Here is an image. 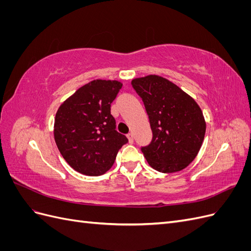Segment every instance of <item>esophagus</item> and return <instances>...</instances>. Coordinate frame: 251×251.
Masks as SVG:
<instances>
[{
  "label": "esophagus",
  "mask_w": 251,
  "mask_h": 251,
  "mask_svg": "<svg viewBox=\"0 0 251 251\" xmlns=\"http://www.w3.org/2000/svg\"><path fill=\"white\" fill-rule=\"evenodd\" d=\"M127 139H128V141H130L131 143L134 142V135H133V133L127 134Z\"/></svg>",
  "instance_id": "esophagus-1"
}]
</instances>
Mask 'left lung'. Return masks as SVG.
<instances>
[{
    "label": "left lung",
    "mask_w": 251,
    "mask_h": 251,
    "mask_svg": "<svg viewBox=\"0 0 251 251\" xmlns=\"http://www.w3.org/2000/svg\"><path fill=\"white\" fill-rule=\"evenodd\" d=\"M142 98L153 139L141 148L147 161L160 173L182 171L194 161L204 140L206 123L194 98L159 75L134 78Z\"/></svg>",
    "instance_id": "1"
}]
</instances>
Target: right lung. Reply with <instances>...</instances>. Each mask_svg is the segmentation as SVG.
I'll list each match as a JSON object with an SVG mask.
<instances>
[{
	"label": "right lung",
	"instance_id": "1",
	"mask_svg": "<svg viewBox=\"0 0 251 251\" xmlns=\"http://www.w3.org/2000/svg\"><path fill=\"white\" fill-rule=\"evenodd\" d=\"M123 83L94 79L80 87L59 105L54 120L56 146L72 169L87 176H100L115 162L127 142L118 133L111 103Z\"/></svg>",
	"mask_w": 251,
	"mask_h": 251
}]
</instances>
